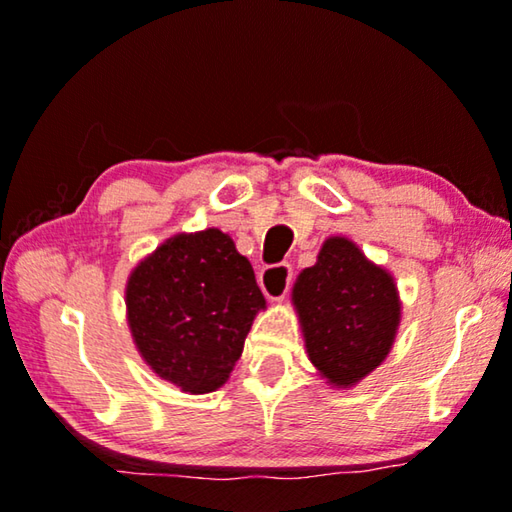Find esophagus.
Wrapping results in <instances>:
<instances>
[{"mask_svg":"<svg viewBox=\"0 0 512 512\" xmlns=\"http://www.w3.org/2000/svg\"><path fill=\"white\" fill-rule=\"evenodd\" d=\"M291 277H293L291 265L277 263V265H268V268L261 270V275H258V284H261L265 296L277 303V300H284L286 293H289Z\"/></svg>","mask_w":512,"mask_h":512,"instance_id":"1","label":"esophagus"}]
</instances>
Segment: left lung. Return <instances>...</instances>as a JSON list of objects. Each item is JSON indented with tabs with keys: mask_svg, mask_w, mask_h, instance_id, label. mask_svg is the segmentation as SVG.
<instances>
[{
	"mask_svg": "<svg viewBox=\"0 0 512 512\" xmlns=\"http://www.w3.org/2000/svg\"><path fill=\"white\" fill-rule=\"evenodd\" d=\"M293 307L314 368L338 389L354 387L391 352L401 324L394 277L347 237H328L317 263L293 284Z\"/></svg>",
	"mask_w": 512,
	"mask_h": 512,
	"instance_id": "1",
	"label": "left lung"
}]
</instances>
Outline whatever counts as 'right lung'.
<instances>
[{"label":"right lung","instance_id":"obj_1","mask_svg":"<svg viewBox=\"0 0 512 512\" xmlns=\"http://www.w3.org/2000/svg\"><path fill=\"white\" fill-rule=\"evenodd\" d=\"M128 326L153 373L188 394L226 384L254 317V268L216 228L179 233L137 263L125 286Z\"/></svg>","mask_w":512,"mask_h":512}]
</instances>
